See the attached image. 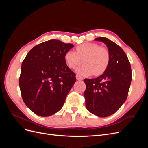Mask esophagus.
<instances>
[{"instance_id":"1","label":"esophagus","mask_w":148,"mask_h":148,"mask_svg":"<svg viewBox=\"0 0 148 148\" xmlns=\"http://www.w3.org/2000/svg\"><path fill=\"white\" fill-rule=\"evenodd\" d=\"M76 78H77V80H79V81H81V80L83 79V78L80 77V76H78V75L76 76Z\"/></svg>"}]
</instances>
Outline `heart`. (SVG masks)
<instances>
[{
  "mask_svg": "<svg viewBox=\"0 0 148 148\" xmlns=\"http://www.w3.org/2000/svg\"><path fill=\"white\" fill-rule=\"evenodd\" d=\"M64 60L66 66L70 69L79 68L78 74L88 76H99L104 73L108 68L110 61V54L108 49L101 47L96 43H84L78 46L75 52H66L64 55Z\"/></svg>",
  "mask_w": 148,
  "mask_h": 148,
  "instance_id": "1",
  "label": "heart"
}]
</instances>
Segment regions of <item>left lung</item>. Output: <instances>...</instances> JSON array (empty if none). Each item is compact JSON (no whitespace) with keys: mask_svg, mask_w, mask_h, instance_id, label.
Here are the masks:
<instances>
[{"mask_svg":"<svg viewBox=\"0 0 148 148\" xmlns=\"http://www.w3.org/2000/svg\"><path fill=\"white\" fill-rule=\"evenodd\" d=\"M95 41L104 43L110 54L108 68L94 79H84L86 107L99 117H107L116 112L125 102L132 82V70L128 57L117 44L104 37Z\"/></svg>","mask_w":148,"mask_h":148,"instance_id":"8db88e82","label":"left lung"}]
</instances>
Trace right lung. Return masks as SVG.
I'll use <instances>...</instances> for the list:
<instances>
[{
	"mask_svg": "<svg viewBox=\"0 0 148 148\" xmlns=\"http://www.w3.org/2000/svg\"><path fill=\"white\" fill-rule=\"evenodd\" d=\"M74 46L51 39L34 46L22 62L20 88L26 106L36 115L49 117L59 111L76 82L65 53Z\"/></svg>",
	"mask_w": 148,
	"mask_h": 148,
	"instance_id": "1",
	"label": "right lung"
}]
</instances>
